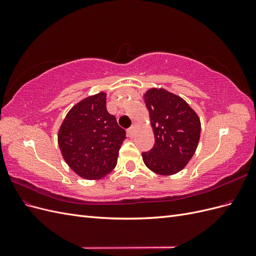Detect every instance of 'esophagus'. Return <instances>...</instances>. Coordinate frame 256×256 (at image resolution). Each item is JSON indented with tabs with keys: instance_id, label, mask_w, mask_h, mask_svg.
Wrapping results in <instances>:
<instances>
[{
	"instance_id": "obj_1",
	"label": "esophagus",
	"mask_w": 256,
	"mask_h": 256,
	"mask_svg": "<svg viewBox=\"0 0 256 256\" xmlns=\"http://www.w3.org/2000/svg\"><path fill=\"white\" fill-rule=\"evenodd\" d=\"M136 125L131 126V127L127 130V132H128V134H129V136H132L134 134V132H136Z\"/></svg>"
}]
</instances>
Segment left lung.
Wrapping results in <instances>:
<instances>
[{
	"label": "left lung",
	"mask_w": 256,
	"mask_h": 256,
	"mask_svg": "<svg viewBox=\"0 0 256 256\" xmlns=\"http://www.w3.org/2000/svg\"><path fill=\"white\" fill-rule=\"evenodd\" d=\"M150 111L154 144L143 152L145 166L159 175H173L196 152L200 134L198 114L184 99L166 90L152 88L144 95Z\"/></svg>",
	"instance_id": "1"
}]
</instances>
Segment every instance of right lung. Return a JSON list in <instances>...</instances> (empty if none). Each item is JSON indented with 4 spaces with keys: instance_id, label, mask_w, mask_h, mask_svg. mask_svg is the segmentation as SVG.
<instances>
[{
    "instance_id": "obj_1",
    "label": "right lung",
    "mask_w": 256,
    "mask_h": 256,
    "mask_svg": "<svg viewBox=\"0 0 256 256\" xmlns=\"http://www.w3.org/2000/svg\"><path fill=\"white\" fill-rule=\"evenodd\" d=\"M106 92L83 99L68 112L58 131L66 164L86 180H99L118 164L126 131L106 111Z\"/></svg>"
}]
</instances>
